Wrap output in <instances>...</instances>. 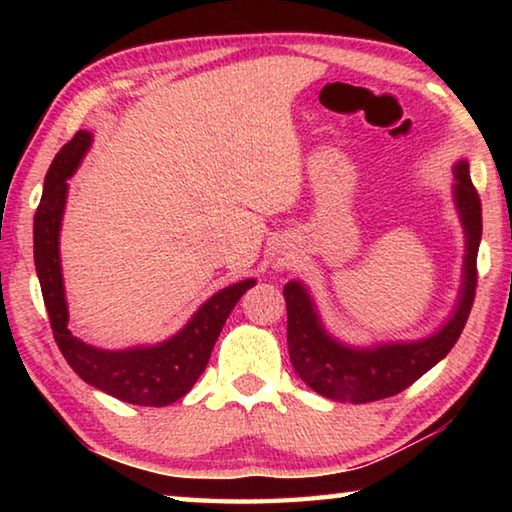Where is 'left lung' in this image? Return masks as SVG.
<instances>
[{
	"label": "left lung",
	"mask_w": 512,
	"mask_h": 512,
	"mask_svg": "<svg viewBox=\"0 0 512 512\" xmlns=\"http://www.w3.org/2000/svg\"><path fill=\"white\" fill-rule=\"evenodd\" d=\"M454 198L465 228V275L458 307L438 334L415 343H391L370 350H352L336 343L318 323L314 302L298 282L284 287L287 300L289 357L302 381L327 400L366 404L393 397L418 381L454 348L470 318L476 293V255L481 244V198L470 178V164H456Z\"/></svg>",
	"instance_id": "8db88e82"
}]
</instances>
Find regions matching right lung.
Segmentation results:
<instances>
[{
  "instance_id": "1",
  "label": "right lung",
  "mask_w": 512,
  "mask_h": 512,
  "mask_svg": "<svg viewBox=\"0 0 512 512\" xmlns=\"http://www.w3.org/2000/svg\"><path fill=\"white\" fill-rule=\"evenodd\" d=\"M90 142L92 135L79 131L58 151L47 171L45 189L33 216V259H36L49 325L54 329L56 345L65 361L83 381L121 402L167 406L187 395L196 379L203 375L225 320L255 280L237 282L219 291L196 311L183 332L153 348L110 352L76 339L67 327L69 314L63 273H60L58 235L67 201V178H72L81 164Z\"/></svg>"
}]
</instances>
